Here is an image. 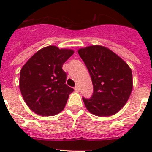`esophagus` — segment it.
Returning <instances> with one entry per match:
<instances>
[{"instance_id": "esophagus-1", "label": "esophagus", "mask_w": 152, "mask_h": 152, "mask_svg": "<svg viewBox=\"0 0 152 152\" xmlns=\"http://www.w3.org/2000/svg\"><path fill=\"white\" fill-rule=\"evenodd\" d=\"M75 90L76 91H80V88H79V86L78 85L75 86Z\"/></svg>"}]
</instances>
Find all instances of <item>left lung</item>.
I'll list each match as a JSON object with an SVG mask.
<instances>
[{"label":"left lung","instance_id":"8db88e82","mask_svg":"<svg viewBox=\"0 0 152 152\" xmlns=\"http://www.w3.org/2000/svg\"><path fill=\"white\" fill-rule=\"evenodd\" d=\"M78 54L89 72L94 88L91 98H82L86 108L98 116L119 112L132 90V74L128 64L100 45L80 49Z\"/></svg>","mask_w":152,"mask_h":152}]
</instances>
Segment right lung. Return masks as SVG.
<instances>
[{"instance_id":"add662e5","label":"right lung","mask_w":152,"mask_h":152,"mask_svg":"<svg viewBox=\"0 0 152 152\" xmlns=\"http://www.w3.org/2000/svg\"><path fill=\"white\" fill-rule=\"evenodd\" d=\"M74 51L54 45L40 49L24 64L20 89L30 110L40 116H54L62 110L74 89L65 84L62 65Z\"/></svg>"}]
</instances>
